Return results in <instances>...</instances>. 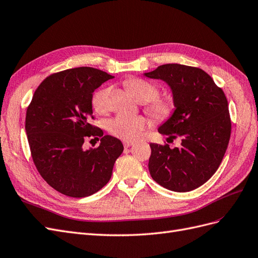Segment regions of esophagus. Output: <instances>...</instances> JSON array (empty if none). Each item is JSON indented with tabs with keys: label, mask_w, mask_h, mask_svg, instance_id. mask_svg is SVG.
I'll use <instances>...</instances> for the list:
<instances>
[{
	"label": "esophagus",
	"mask_w": 258,
	"mask_h": 258,
	"mask_svg": "<svg viewBox=\"0 0 258 258\" xmlns=\"http://www.w3.org/2000/svg\"><path fill=\"white\" fill-rule=\"evenodd\" d=\"M132 144H134V143H132L131 141H123V146H124V148L130 147Z\"/></svg>",
	"instance_id": "34e87169"
}]
</instances>
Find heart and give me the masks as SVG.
Listing matches in <instances>:
<instances>
[{
	"instance_id": "1",
	"label": "heart",
	"mask_w": 258,
	"mask_h": 258,
	"mask_svg": "<svg viewBox=\"0 0 258 258\" xmlns=\"http://www.w3.org/2000/svg\"><path fill=\"white\" fill-rule=\"evenodd\" d=\"M124 86L136 99L145 102L144 110L156 121H166L173 116L176 102L173 96H158L159 87L156 84L140 77L127 80ZM108 95L110 88L104 87L98 90L92 98L93 108L98 113L108 111ZM147 120L143 116L117 115L107 121V130L111 135L122 140H134L146 128Z\"/></svg>"
}]
</instances>
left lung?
I'll use <instances>...</instances> for the list:
<instances>
[{"mask_svg": "<svg viewBox=\"0 0 258 258\" xmlns=\"http://www.w3.org/2000/svg\"><path fill=\"white\" fill-rule=\"evenodd\" d=\"M145 75L168 83L176 102L173 116L158 131L171 140L182 139L174 148L150 144V173L167 189L190 191L216 172L227 150L231 134L227 99L199 68L169 63Z\"/></svg>", "mask_w": 258, "mask_h": 258, "instance_id": "1", "label": "left lung"}]
</instances>
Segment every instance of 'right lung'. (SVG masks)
Masks as SVG:
<instances>
[{"label": "right lung", "mask_w": 258, "mask_h": 258, "mask_svg": "<svg viewBox=\"0 0 258 258\" xmlns=\"http://www.w3.org/2000/svg\"><path fill=\"white\" fill-rule=\"evenodd\" d=\"M113 76L81 67L53 73L40 84L27 108L26 132L38 173L53 189L73 198L99 191L110 181L122 143L92 126V93ZM101 138L84 150L86 138Z\"/></svg>", "instance_id": "obj_1"}]
</instances>
